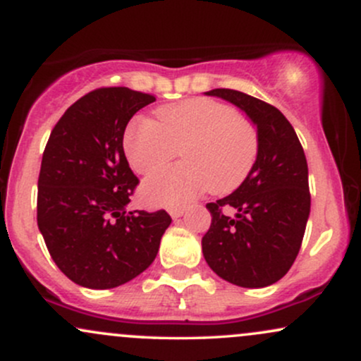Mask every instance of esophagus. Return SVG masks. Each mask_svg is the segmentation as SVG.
I'll use <instances>...</instances> for the list:
<instances>
[{
    "mask_svg": "<svg viewBox=\"0 0 361 361\" xmlns=\"http://www.w3.org/2000/svg\"><path fill=\"white\" fill-rule=\"evenodd\" d=\"M185 214V209H181V207H175V209H169V215H171L173 219H178L181 217V215Z\"/></svg>",
    "mask_w": 361,
    "mask_h": 361,
    "instance_id": "34e87169",
    "label": "esophagus"
}]
</instances>
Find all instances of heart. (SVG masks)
Returning <instances> with one entry per match:
<instances>
[{
  "instance_id": "obj_1",
  "label": "heart",
  "mask_w": 361,
  "mask_h": 361,
  "mask_svg": "<svg viewBox=\"0 0 361 361\" xmlns=\"http://www.w3.org/2000/svg\"><path fill=\"white\" fill-rule=\"evenodd\" d=\"M183 147V166L151 175L140 186L144 202L183 207L205 190L238 188L255 166L258 130L231 105L192 98L157 110L156 122L135 118L123 134V152L139 175L164 168Z\"/></svg>"
}]
</instances>
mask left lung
Wrapping results in <instances>:
<instances>
[{
    "mask_svg": "<svg viewBox=\"0 0 361 361\" xmlns=\"http://www.w3.org/2000/svg\"><path fill=\"white\" fill-rule=\"evenodd\" d=\"M205 94L243 110L256 126L259 147L239 188L207 204L212 224L202 238L204 258L229 283L268 287L290 270L304 239L310 212L307 159L293 127L270 103L226 88Z\"/></svg>",
    "mask_w": 361,
    "mask_h": 361,
    "instance_id": "obj_1",
    "label": "left lung"
}]
</instances>
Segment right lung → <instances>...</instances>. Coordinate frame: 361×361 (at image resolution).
I'll return each mask as SVG.
<instances>
[{
	"label": "right lung",
	"mask_w": 361,
	"mask_h": 361,
	"mask_svg": "<svg viewBox=\"0 0 361 361\" xmlns=\"http://www.w3.org/2000/svg\"><path fill=\"white\" fill-rule=\"evenodd\" d=\"M152 102L126 86L91 91L64 111L45 146L37 224L54 263L81 287L115 288L135 279L171 224L166 210H127L139 180L123 132Z\"/></svg>",
	"instance_id": "right-lung-1"
}]
</instances>
